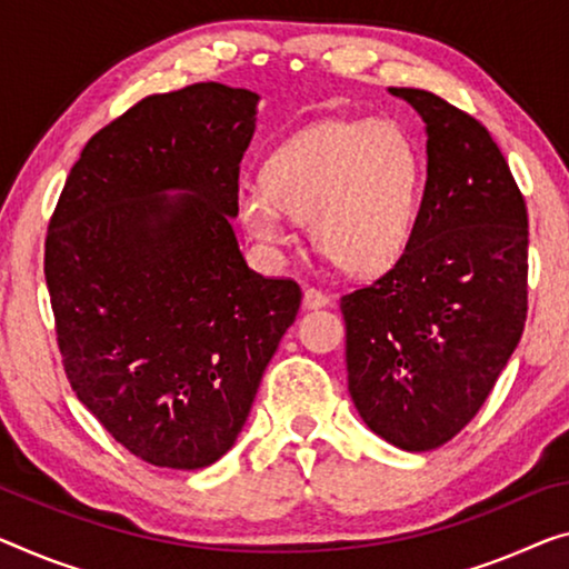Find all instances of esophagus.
Masks as SVG:
<instances>
[{"label": "esophagus", "mask_w": 569, "mask_h": 569, "mask_svg": "<svg viewBox=\"0 0 569 569\" xmlns=\"http://www.w3.org/2000/svg\"><path fill=\"white\" fill-rule=\"evenodd\" d=\"M329 303V296L319 288H303V309H321Z\"/></svg>", "instance_id": "34e87169"}]
</instances>
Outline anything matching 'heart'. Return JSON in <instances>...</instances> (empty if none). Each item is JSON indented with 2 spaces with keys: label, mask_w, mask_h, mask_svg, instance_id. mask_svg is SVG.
I'll list each match as a JSON object with an SVG mask.
<instances>
[{
  "label": "heart",
  "mask_w": 569,
  "mask_h": 569,
  "mask_svg": "<svg viewBox=\"0 0 569 569\" xmlns=\"http://www.w3.org/2000/svg\"><path fill=\"white\" fill-rule=\"evenodd\" d=\"M266 183H242L237 217L276 250L309 219L317 248L355 276L393 268L417 232L423 156L396 120H321L270 152Z\"/></svg>",
  "instance_id": "1"
}]
</instances>
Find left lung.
Instances as JSON below:
<instances>
[{
  "mask_svg": "<svg viewBox=\"0 0 569 569\" xmlns=\"http://www.w3.org/2000/svg\"><path fill=\"white\" fill-rule=\"evenodd\" d=\"M388 91L423 120L427 186L403 258L339 301L347 388L378 437L429 452L480 411L519 345L529 219L486 127L431 91Z\"/></svg>",
  "mask_w": 569,
  "mask_h": 569,
  "instance_id": "8db88e82",
  "label": "left lung"
}]
</instances>
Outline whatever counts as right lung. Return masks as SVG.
<instances>
[{
    "instance_id": "obj_1",
    "label": "right lung",
    "mask_w": 569,
    "mask_h": 569,
    "mask_svg": "<svg viewBox=\"0 0 569 569\" xmlns=\"http://www.w3.org/2000/svg\"><path fill=\"white\" fill-rule=\"evenodd\" d=\"M260 97L156 94L81 150L46 240L79 401L134 457L199 470L232 449L301 288L248 268L232 230Z\"/></svg>"
}]
</instances>
